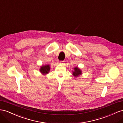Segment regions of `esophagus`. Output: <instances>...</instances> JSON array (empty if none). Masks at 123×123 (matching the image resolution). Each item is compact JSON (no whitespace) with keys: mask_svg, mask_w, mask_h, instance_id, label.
I'll list each match as a JSON object with an SVG mask.
<instances>
[{"mask_svg":"<svg viewBox=\"0 0 123 123\" xmlns=\"http://www.w3.org/2000/svg\"><path fill=\"white\" fill-rule=\"evenodd\" d=\"M63 61H61L60 63V64H63Z\"/></svg>","mask_w":123,"mask_h":123,"instance_id":"34e87169","label":"esophagus"}]
</instances>
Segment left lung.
Wrapping results in <instances>:
<instances>
[{
    "label": "left lung",
    "instance_id": "8db88e82",
    "mask_svg": "<svg viewBox=\"0 0 123 123\" xmlns=\"http://www.w3.org/2000/svg\"><path fill=\"white\" fill-rule=\"evenodd\" d=\"M72 73H73L72 75L75 77H77L80 76V75L82 74V71H81L80 68H78L77 67H76L74 68V71L72 72Z\"/></svg>",
    "mask_w": 123,
    "mask_h": 123
}]
</instances>
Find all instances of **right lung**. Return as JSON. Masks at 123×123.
I'll return each mask as SVG.
<instances>
[{"instance_id": "obj_1", "label": "right lung", "mask_w": 123, "mask_h": 123, "mask_svg": "<svg viewBox=\"0 0 123 123\" xmlns=\"http://www.w3.org/2000/svg\"><path fill=\"white\" fill-rule=\"evenodd\" d=\"M50 70V65L46 64V65H43L42 66H41V67L39 68V71L43 75H45L49 73Z\"/></svg>"}]
</instances>
